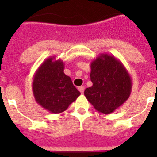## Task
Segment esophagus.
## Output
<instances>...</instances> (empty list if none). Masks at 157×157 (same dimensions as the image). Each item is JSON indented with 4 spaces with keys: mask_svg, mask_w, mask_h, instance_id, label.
Wrapping results in <instances>:
<instances>
[{
    "mask_svg": "<svg viewBox=\"0 0 157 157\" xmlns=\"http://www.w3.org/2000/svg\"><path fill=\"white\" fill-rule=\"evenodd\" d=\"M78 90H79V91H80V92H81V94H83L84 93V90H85V87H84V86H80V87H79V88H78Z\"/></svg>",
    "mask_w": 157,
    "mask_h": 157,
    "instance_id": "34e87169",
    "label": "esophagus"
}]
</instances>
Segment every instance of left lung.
<instances>
[{
  "instance_id": "obj_1",
  "label": "left lung",
  "mask_w": 157,
  "mask_h": 157,
  "mask_svg": "<svg viewBox=\"0 0 157 157\" xmlns=\"http://www.w3.org/2000/svg\"><path fill=\"white\" fill-rule=\"evenodd\" d=\"M91 87L85 96L98 112L110 114L129 98L132 81L121 62L114 56L101 54L90 63Z\"/></svg>"
}]
</instances>
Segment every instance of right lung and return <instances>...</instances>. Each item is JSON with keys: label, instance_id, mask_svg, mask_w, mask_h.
<instances>
[{"label": "right lung", "instance_id": "right-lung-1", "mask_svg": "<svg viewBox=\"0 0 157 157\" xmlns=\"http://www.w3.org/2000/svg\"><path fill=\"white\" fill-rule=\"evenodd\" d=\"M63 70V62L53 56L43 62L33 76L36 102L54 114L64 112L81 94Z\"/></svg>", "mask_w": 157, "mask_h": 157}]
</instances>
